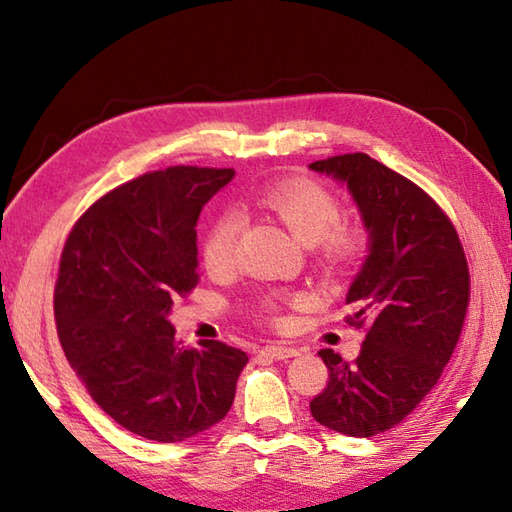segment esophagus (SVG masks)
I'll list each match as a JSON object with an SVG mask.
<instances>
[{
  "mask_svg": "<svg viewBox=\"0 0 512 512\" xmlns=\"http://www.w3.org/2000/svg\"><path fill=\"white\" fill-rule=\"evenodd\" d=\"M262 354H266L270 358H277V361H288V358L297 356V347L284 345V343H273V345H266Z\"/></svg>",
  "mask_w": 512,
  "mask_h": 512,
  "instance_id": "34e87169",
  "label": "esophagus"
}]
</instances>
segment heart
I'll list each match as a JSON object with an SVG mask.
<instances>
[{
	"label": "heart",
	"instance_id": "b5f03b06",
	"mask_svg": "<svg viewBox=\"0 0 512 512\" xmlns=\"http://www.w3.org/2000/svg\"><path fill=\"white\" fill-rule=\"evenodd\" d=\"M255 202L277 215L303 244H312L317 250V259L328 270H343L363 255V231L339 222V200L317 180H275L255 193ZM239 235H242V217L237 213L228 211L215 217L202 239V262L209 273L222 275L233 268ZM259 312L270 323H284L277 295H264L259 301Z\"/></svg>",
	"mask_w": 512,
	"mask_h": 512
}]
</instances>
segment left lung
<instances>
[{"mask_svg": "<svg viewBox=\"0 0 512 512\" xmlns=\"http://www.w3.org/2000/svg\"><path fill=\"white\" fill-rule=\"evenodd\" d=\"M347 184L369 231V255L347 292L365 328L356 361L321 350L328 387L310 402L323 427L352 438L378 436L436 387L460 341L471 299L462 242L440 204L367 154L312 162Z\"/></svg>", "mask_w": 512, "mask_h": 512, "instance_id": "1", "label": "left lung"}]
</instances>
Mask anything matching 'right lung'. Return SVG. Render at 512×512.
<instances>
[{"label": "right lung", "mask_w": 512, "mask_h": 512, "mask_svg": "<svg viewBox=\"0 0 512 512\" xmlns=\"http://www.w3.org/2000/svg\"><path fill=\"white\" fill-rule=\"evenodd\" d=\"M233 169L169 167L105 193L65 239L54 319L70 367L107 416L140 438L182 442L233 405L246 352L184 347L167 321L198 286L202 206Z\"/></svg>", "instance_id": "1"}]
</instances>
